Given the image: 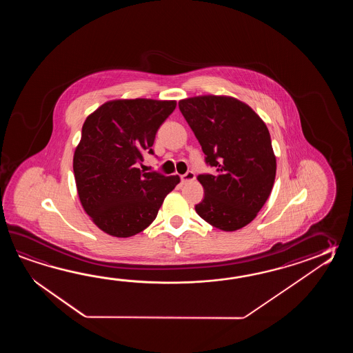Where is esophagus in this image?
<instances>
[{
	"label": "esophagus",
	"mask_w": 353,
	"mask_h": 353,
	"mask_svg": "<svg viewBox=\"0 0 353 353\" xmlns=\"http://www.w3.org/2000/svg\"><path fill=\"white\" fill-rule=\"evenodd\" d=\"M195 179V175L193 172H188V173L184 174V175H181V181H183V184H188V183H190V181H193Z\"/></svg>",
	"instance_id": "34e87169"
}]
</instances>
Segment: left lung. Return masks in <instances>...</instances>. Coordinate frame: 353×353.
<instances>
[{
  "label": "left lung",
  "mask_w": 353,
  "mask_h": 353,
  "mask_svg": "<svg viewBox=\"0 0 353 353\" xmlns=\"http://www.w3.org/2000/svg\"><path fill=\"white\" fill-rule=\"evenodd\" d=\"M180 112L202 146L214 174L198 180L204 198L195 212L225 232L255 219L268 201L276 175L270 134L245 102L228 96H196L179 101Z\"/></svg>",
  "instance_id": "left-lung-1"
}]
</instances>
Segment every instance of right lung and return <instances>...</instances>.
<instances>
[{
  "label": "right lung",
  "mask_w": 353,
  "mask_h": 353,
  "mask_svg": "<svg viewBox=\"0 0 353 353\" xmlns=\"http://www.w3.org/2000/svg\"><path fill=\"white\" fill-rule=\"evenodd\" d=\"M176 101L113 99L85 119L73 157L83 210L101 231L119 239L152 223L178 175L143 173L137 164L151 149L160 125Z\"/></svg>",
  "instance_id": "obj_1"
}]
</instances>
